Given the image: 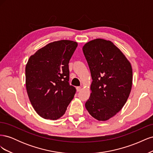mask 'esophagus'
<instances>
[{
  "instance_id": "esophagus-1",
  "label": "esophagus",
  "mask_w": 153,
  "mask_h": 153,
  "mask_svg": "<svg viewBox=\"0 0 153 153\" xmlns=\"http://www.w3.org/2000/svg\"><path fill=\"white\" fill-rule=\"evenodd\" d=\"M81 89H82V87H76V91H77L78 92L80 91Z\"/></svg>"
}]
</instances>
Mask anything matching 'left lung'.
I'll list each match as a JSON object with an SVG mask.
<instances>
[{"label":"left lung","mask_w":153,"mask_h":153,"mask_svg":"<svg viewBox=\"0 0 153 153\" xmlns=\"http://www.w3.org/2000/svg\"><path fill=\"white\" fill-rule=\"evenodd\" d=\"M92 82L85 108L98 121H107L126 103L132 87L130 62L112 41L96 39L82 48Z\"/></svg>","instance_id":"obj_1"}]
</instances>
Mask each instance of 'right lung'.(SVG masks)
Masks as SVG:
<instances>
[{"label":"right lung","mask_w":153,"mask_h":153,"mask_svg":"<svg viewBox=\"0 0 153 153\" xmlns=\"http://www.w3.org/2000/svg\"><path fill=\"white\" fill-rule=\"evenodd\" d=\"M78 43L61 40L48 43L31 55L25 67L29 100L40 117L57 120L65 114L76 92L69 84L68 64Z\"/></svg>","instance_id":"add662e5"}]
</instances>
